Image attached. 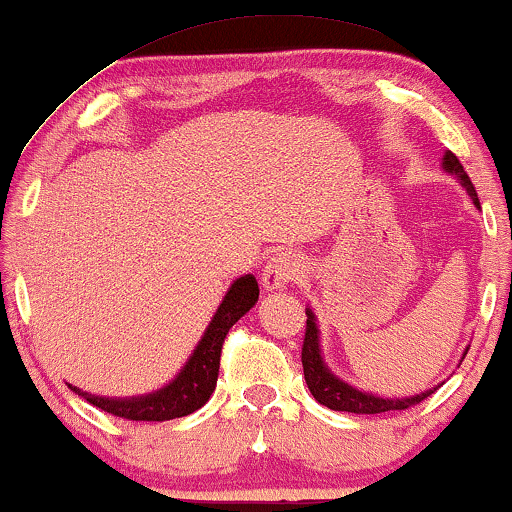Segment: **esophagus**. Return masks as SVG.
I'll list each match as a JSON object with an SVG mask.
<instances>
[{"label": "esophagus", "instance_id": "34e87169", "mask_svg": "<svg viewBox=\"0 0 512 512\" xmlns=\"http://www.w3.org/2000/svg\"><path fill=\"white\" fill-rule=\"evenodd\" d=\"M298 275H303V263H300V258L282 251V254L272 256L268 265H265L263 286H265V291L282 289V286L293 282Z\"/></svg>", "mask_w": 512, "mask_h": 512}]
</instances>
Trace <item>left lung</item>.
<instances>
[{"label":"left lung","mask_w":512,"mask_h":512,"mask_svg":"<svg viewBox=\"0 0 512 512\" xmlns=\"http://www.w3.org/2000/svg\"><path fill=\"white\" fill-rule=\"evenodd\" d=\"M443 167L447 172L457 174L461 184L466 186V191L471 193L475 205L480 207L478 193H475L473 181L468 179V174L461 167L459 158L454 156L452 151L445 153ZM300 361H303V373L305 382L310 387L312 396L317 398L321 405L326 408L338 410V412H354V415H377V412H391V410H408L412 405L422 403L426 396H431L436 389L424 391V394L410 396V398H380L373 394H363V391L349 387L342 380H338L331 370L324 366L319 354V331L317 324H314V314L307 310V326H305V338H303V354H300Z\"/></svg>","instance_id":"1"}]
</instances>
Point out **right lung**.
<instances>
[{
  "label": "right lung",
  "mask_w": 512,
  "mask_h": 512,
  "mask_svg": "<svg viewBox=\"0 0 512 512\" xmlns=\"http://www.w3.org/2000/svg\"><path fill=\"white\" fill-rule=\"evenodd\" d=\"M258 300V282L251 275H244L230 286V291L223 298V303L216 310L212 324L207 326L205 335L195 347V352L184 370L177 375V380L167 384L165 389L149 396L137 398H102L90 396L86 391L72 387L76 394L93 403L95 408L114 417L130 419V422H165V419L186 417L202 408L214 394L216 380H219L221 366V349L223 340L233 324L244 317Z\"/></svg>",
  "instance_id": "obj_1"
}]
</instances>
